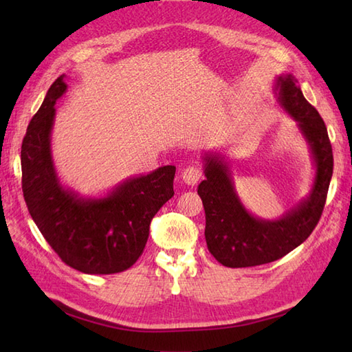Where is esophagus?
Here are the masks:
<instances>
[{"label":"esophagus","instance_id":"esophagus-1","mask_svg":"<svg viewBox=\"0 0 352 352\" xmlns=\"http://www.w3.org/2000/svg\"><path fill=\"white\" fill-rule=\"evenodd\" d=\"M201 177H203V170H201L199 164H190V166L186 168L182 174L183 182L188 186H195Z\"/></svg>","mask_w":352,"mask_h":352}]
</instances>
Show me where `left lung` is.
<instances>
[{"instance_id": "8db88e82", "label": "left lung", "mask_w": 352, "mask_h": 352, "mask_svg": "<svg viewBox=\"0 0 352 352\" xmlns=\"http://www.w3.org/2000/svg\"><path fill=\"white\" fill-rule=\"evenodd\" d=\"M275 98L296 121L307 142L313 164L309 197L301 199L278 219H263L246 210L239 198L230 163L219 153L204 154L206 180L198 195L206 210V242L212 256L228 267L271 263L300 246L318 226L333 175V149L327 126L318 110L304 98L298 80L281 74L275 80Z\"/></svg>"}]
</instances>
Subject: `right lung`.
<instances>
[{"label":"right lung","instance_id":"add662e5","mask_svg":"<svg viewBox=\"0 0 352 352\" xmlns=\"http://www.w3.org/2000/svg\"><path fill=\"white\" fill-rule=\"evenodd\" d=\"M66 89L60 76L28 124L21 148L22 192L37 228L66 265L85 274L122 272L144 252L149 223L174 197L175 166L126 178L104 197L65 188L52 160L51 131L56 101Z\"/></svg>","mask_w":352,"mask_h":352}]
</instances>
